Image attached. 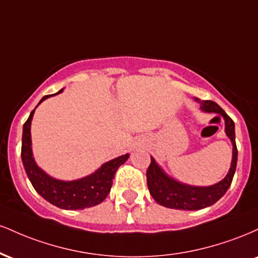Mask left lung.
<instances>
[{
    "label": "left lung",
    "instance_id": "left-lung-1",
    "mask_svg": "<svg viewBox=\"0 0 258 258\" xmlns=\"http://www.w3.org/2000/svg\"><path fill=\"white\" fill-rule=\"evenodd\" d=\"M195 102L200 103L201 110L205 112H216L223 116L224 125H226V135L230 139L233 146L232 164H230L229 172L221 182L209 186H195L184 184L178 180L173 179L168 174L164 172L161 167L156 164L155 159L152 158L149 167L147 170V183L150 194L154 200L160 205L176 210H201L214 205L226 194L235 173L236 161H238V149L235 144V125L234 121L226 114V111L221 108L217 103L212 100H200L194 98Z\"/></svg>",
    "mask_w": 258,
    "mask_h": 258
}]
</instances>
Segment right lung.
Segmentation results:
<instances>
[{"mask_svg": "<svg viewBox=\"0 0 258 258\" xmlns=\"http://www.w3.org/2000/svg\"><path fill=\"white\" fill-rule=\"evenodd\" d=\"M63 92L60 90L58 93ZM51 96H44L38 104ZM37 104V106H38ZM36 106V108H37ZM35 109L23 126L22 138V160L25 172L32 186L44 200L52 205L64 210H84L86 207L96 206L108 197L112 185V178L117 168L125 164L130 154L121 155L105 162L96 172L84 178L75 180H60L48 176L35 162L31 149V120Z\"/></svg>", "mask_w": 258, "mask_h": 258, "instance_id": "1", "label": "right lung"}]
</instances>
